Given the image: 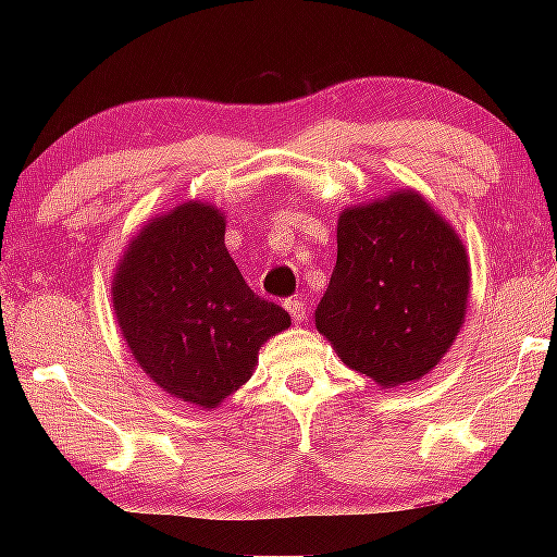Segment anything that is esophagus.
I'll use <instances>...</instances> for the list:
<instances>
[{
    "label": "esophagus",
    "mask_w": 557,
    "mask_h": 557,
    "mask_svg": "<svg viewBox=\"0 0 557 557\" xmlns=\"http://www.w3.org/2000/svg\"><path fill=\"white\" fill-rule=\"evenodd\" d=\"M284 307H286L288 314H292V322H294V324H301L304 319H307V307H304V304H301L299 299H288V301L284 304Z\"/></svg>",
    "instance_id": "1"
}]
</instances>
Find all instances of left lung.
Wrapping results in <instances>:
<instances>
[{"label":"left lung","instance_id":"left-lung-1","mask_svg":"<svg viewBox=\"0 0 557 557\" xmlns=\"http://www.w3.org/2000/svg\"><path fill=\"white\" fill-rule=\"evenodd\" d=\"M471 265L454 225L416 189L349 205L317 330L339 360L398 387L436 368L467 319Z\"/></svg>","mask_w":557,"mask_h":557}]
</instances>
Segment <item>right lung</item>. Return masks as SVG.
Here are the masks:
<instances>
[{"label": "right lung", "instance_id": "obj_1", "mask_svg": "<svg viewBox=\"0 0 557 557\" xmlns=\"http://www.w3.org/2000/svg\"><path fill=\"white\" fill-rule=\"evenodd\" d=\"M111 301L136 364L172 398L208 410L292 326L288 311L250 292L225 248L223 210L200 200L141 225L113 271Z\"/></svg>", "mask_w": 557, "mask_h": 557}]
</instances>
